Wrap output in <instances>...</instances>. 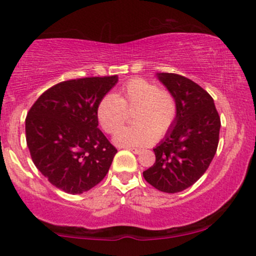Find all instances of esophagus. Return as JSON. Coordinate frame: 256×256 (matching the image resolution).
<instances>
[{
  "label": "esophagus",
  "instance_id": "esophagus-1",
  "mask_svg": "<svg viewBox=\"0 0 256 256\" xmlns=\"http://www.w3.org/2000/svg\"><path fill=\"white\" fill-rule=\"evenodd\" d=\"M128 150H131L132 153H135V154H138V153H141V150H142L140 148H135V147H128Z\"/></svg>",
  "mask_w": 256,
  "mask_h": 256
}]
</instances>
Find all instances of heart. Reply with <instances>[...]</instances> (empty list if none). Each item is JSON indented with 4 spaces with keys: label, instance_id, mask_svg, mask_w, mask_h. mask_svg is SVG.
<instances>
[{
    "label": "heart",
    "instance_id": "obj_1",
    "mask_svg": "<svg viewBox=\"0 0 256 256\" xmlns=\"http://www.w3.org/2000/svg\"><path fill=\"white\" fill-rule=\"evenodd\" d=\"M131 115L130 128H121L114 137L122 147L147 146L163 138L176 124L178 103L168 90L144 78H132L112 96L102 98L96 119L106 134H115Z\"/></svg>",
    "mask_w": 256,
    "mask_h": 256
}]
</instances>
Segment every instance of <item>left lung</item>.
I'll list each match as a JSON object with an SVG mask.
<instances>
[{
  "mask_svg": "<svg viewBox=\"0 0 256 256\" xmlns=\"http://www.w3.org/2000/svg\"><path fill=\"white\" fill-rule=\"evenodd\" d=\"M173 93L178 116L166 138L153 148L156 162L144 178L163 192H179L195 184L216 154L220 119L214 99L194 80L176 74H158Z\"/></svg>",
  "mask_w": 256,
  "mask_h": 256,
  "instance_id": "obj_1",
  "label": "left lung"
}]
</instances>
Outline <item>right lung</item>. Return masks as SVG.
Segmentation results:
<instances>
[{"instance_id": "obj_1", "label": "right lung", "mask_w": 256, "mask_h": 256, "mask_svg": "<svg viewBox=\"0 0 256 256\" xmlns=\"http://www.w3.org/2000/svg\"><path fill=\"white\" fill-rule=\"evenodd\" d=\"M115 76L64 80L29 109L26 137L30 157L56 188L82 194L104 179L118 150L98 128L96 106Z\"/></svg>"}]
</instances>
